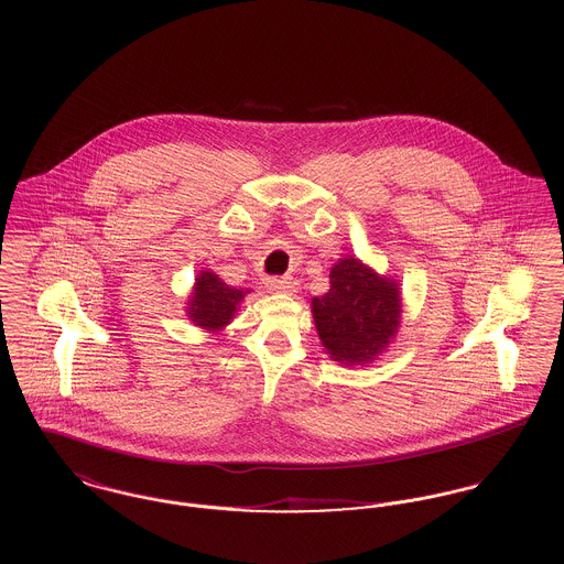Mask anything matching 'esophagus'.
Instances as JSON below:
<instances>
[{"mask_svg":"<svg viewBox=\"0 0 564 564\" xmlns=\"http://www.w3.org/2000/svg\"><path fill=\"white\" fill-rule=\"evenodd\" d=\"M299 282L291 275H271L268 278L269 291H275V293H295Z\"/></svg>","mask_w":564,"mask_h":564,"instance_id":"34e87169","label":"esophagus"}]
</instances>
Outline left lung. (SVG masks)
I'll list each match as a JSON object with an SVG mask.
<instances>
[{
    "label": "left lung",
    "mask_w": 564,
    "mask_h": 564,
    "mask_svg": "<svg viewBox=\"0 0 564 564\" xmlns=\"http://www.w3.org/2000/svg\"><path fill=\"white\" fill-rule=\"evenodd\" d=\"M328 278V293L312 299L321 341L335 360L367 362L380 355L397 333L399 289L352 257L341 259Z\"/></svg>",
    "instance_id": "obj_1"
}]
</instances>
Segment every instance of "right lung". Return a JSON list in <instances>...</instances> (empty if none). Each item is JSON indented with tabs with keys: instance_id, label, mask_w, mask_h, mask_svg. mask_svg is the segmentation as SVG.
<instances>
[{
	"instance_id": "1",
	"label": "right lung",
	"mask_w": 564,
	"mask_h": 564,
	"mask_svg": "<svg viewBox=\"0 0 564 564\" xmlns=\"http://www.w3.org/2000/svg\"><path fill=\"white\" fill-rule=\"evenodd\" d=\"M243 299V291L227 286L218 275L212 271H202L195 284L193 299L188 301V314L195 325L204 328H220L227 325Z\"/></svg>"
}]
</instances>
